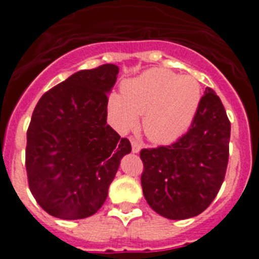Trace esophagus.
Segmentation results:
<instances>
[{"label": "esophagus", "instance_id": "34e87169", "mask_svg": "<svg viewBox=\"0 0 259 259\" xmlns=\"http://www.w3.org/2000/svg\"><path fill=\"white\" fill-rule=\"evenodd\" d=\"M131 145H132V153H139L141 150V144L139 143V141L134 140V139L131 140Z\"/></svg>", "mask_w": 259, "mask_h": 259}]
</instances>
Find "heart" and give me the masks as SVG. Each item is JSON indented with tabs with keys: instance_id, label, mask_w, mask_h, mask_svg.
Here are the masks:
<instances>
[{
	"instance_id": "heart-1",
	"label": "heart",
	"mask_w": 259,
	"mask_h": 259,
	"mask_svg": "<svg viewBox=\"0 0 259 259\" xmlns=\"http://www.w3.org/2000/svg\"><path fill=\"white\" fill-rule=\"evenodd\" d=\"M200 83L189 75L150 68L113 93L107 113L120 132L134 130L143 115V131L154 144H171L187 132L200 107Z\"/></svg>"
}]
</instances>
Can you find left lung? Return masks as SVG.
Returning <instances> with one entry per match:
<instances>
[{"label":"left lung","mask_w":259,"mask_h":259,"mask_svg":"<svg viewBox=\"0 0 259 259\" xmlns=\"http://www.w3.org/2000/svg\"><path fill=\"white\" fill-rule=\"evenodd\" d=\"M231 123L221 98L206 88L189 131L176 143L143 149V193L167 219L201 214L218 194L228 163Z\"/></svg>","instance_id":"left-lung-1"}]
</instances>
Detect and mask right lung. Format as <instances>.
Wrapping results in <instances>:
<instances>
[{
	"instance_id": "obj_1",
	"label": "right lung",
	"mask_w": 259,
	"mask_h": 259,
	"mask_svg": "<svg viewBox=\"0 0 259 259\" xmlns=\"http://www.w3.org/2000/svg\"><path fill=\"white\" fill-rule=\"evenodd\" d=\"M118 66L81 70L48 91L27 131L26 168L37 203L59 219L88 218L104 205L131 143L106 123Z\"/></svg>"
}]
</instances>
